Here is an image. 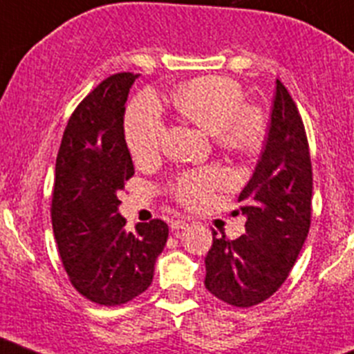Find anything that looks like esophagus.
<instances>
[{
	"label": "esophagus",
	"instance_id": "esophagus-1",
	"mask_svg": "<svg viewBox=\"0 0 354 354\" xmlns=\"http://www.w3.org/2000/svg\"><path fill=\"white\" fill-rule=\"evenodd\" d=\"M171 227H173V229H187V227H189V221H185V218H176V221L171 222Z\"/></svg>",
	"mask_w": 354,
	"mask_h": 354
}]
</instances>
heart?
Segmentation results:
<instances>
[{
  "label": "heart",
  "mask_w": 354,
  "mask_h": 354,
  "mask_svg": "<svg viewBox=\"0 0 354 354\" xmlns=\"http://www.w3.org/2000/svg\"><path fill=\"white\" fill-rule=\"evenodd\" d=\"M178 113L212 133L216 148L232 157H250L263 146L266 120L263 111L245 102L241 86L225 75H205L185 82L173 95ZM125 139L136 162L157 157L165 136V120L155 97L142 93L125 113ZM227 185L221 167L181 173L167 185L171 196L185 206H199L216 189Z\"/></svg>",
  "instance_id": "obj_1"
}]
</instances>
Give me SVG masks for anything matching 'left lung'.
<instances>
[{
    "instance_id": "obj_1",
    "label": "left lung",
    "mask_w": 354,
    "mask_h": 354,
    "mask_svg": "<svg viewBox=\"0 0 354 354\" xmlns=\"http://www.w3.org/2000/svg\"><path fill=\"white\" fill-rule=\"evenodd\" d=\"M238 201L245 232L216 238L206 256L205 286L232 307L268 300L284 284L310 229L312 162L304 120L277 79L268 138L252 178Z\"/></svg>"
}]
</instances>
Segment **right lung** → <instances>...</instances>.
<instances>
[{"label": "right lung", "instance_id": "right-lung-1", "mask_svg": "<svg viewBox=\"0 0 354 354\" xmlns=\"http://www.w3.org/2000/svg\"><path fill=\"white\" fill-rule=\"evenodd\" d=\"M138 77L120 72L104 79L72 113L56 157L50 218L59 257L72 286L106 307L149 288L169 236L160 218L127 231L118 213V194L133 176L123 114Z\"/></svg>", "mask_w": 354, "mask_h": 354}]
</instances>
